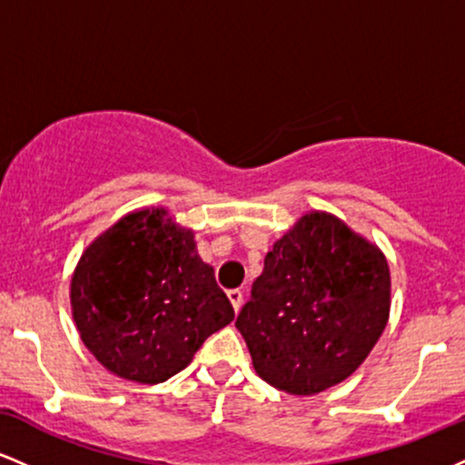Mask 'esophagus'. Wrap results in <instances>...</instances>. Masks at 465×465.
Masks as SVG:
<instances>
[{"mask_svg":"<svg viewBox=\"0 0 465 465\" xmlns=\"http://www.w3.org/2000/svg\"><path fill=\"white\" fill-rule=\"evenodd\" d=\"M227 297H229V302H232V306H233V311H240V306H242V291H240V288H232V291L227 292Z\"/></svg>","mask_w":465,"mask_h":465,"instance_id":"34e87169","label":"esophagus"}]
</instances>
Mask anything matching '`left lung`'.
I'll return each instance as SVG.
<instances>
[{
	"label": "left lung",
	"instance_id": "left-lung-1",
	"mask_svg": "<svg viewBox=\"0 0 465 465\" xmlns=\"http://www.w3.org/2000/svg\"><path fill=\"white\" fill-rule=\"evenodd\" d=\"M389 266L330 214H306L264 258L236 319L262 381L312 396L367 359L389 319Z\"/></svg>",
	"mask_w": 465,
	"mask_h": 465
}]
</instances>
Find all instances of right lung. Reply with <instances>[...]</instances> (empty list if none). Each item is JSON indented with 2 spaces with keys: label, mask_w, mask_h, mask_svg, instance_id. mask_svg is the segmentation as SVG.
<instances>
[{
  "label": "right lung",
  "mask_w": 465,
  "mask_h": 465,
  "mask_svg": "<svg viewBox=\"0 0 465 465\" xmlns=\"http://www.w3.org/2000/svg\"><path fill=\"white\" fill-rule=\"evenodd\" d=\"M80 339L109 371L157 385L233 322L214 269L165 210H142L89 244L72 277Z\"/></svg>",
  "instance_id": "1"
}]
</instances>
